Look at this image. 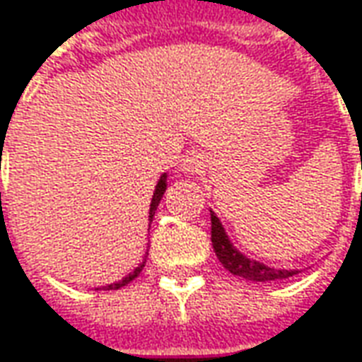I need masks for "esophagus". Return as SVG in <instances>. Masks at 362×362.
Here are the masks:
<instances>
[{"label": "esophagus", "mask_w": 362, "mask_h": 362, "mask_svg": "<svg viewBox=\"0 0 362 362\" xmlns=\"http://www.w3.org/2000/svg\"><path fill=\"white\" fill-rule=\"evenodd\" d=\"M179 167L185 173H203V169H205V157L201 156V153H197V151H189L179 161Z\"/></svg>", "instance_id": "34e87169"}]
</instances>
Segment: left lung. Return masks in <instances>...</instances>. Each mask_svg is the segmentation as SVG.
<instances>
[{
  "instance_id": "8db88e82",
  "label": "left lung",
  "mask_w": 362,
  "mask_h": 362,
  "mask_svg": "<svg viewBox=\"0 0 362 362\" xmlns=\"http://www.w3.org/2000/svg\"><path fill=\"white\" fill-rule=\"evenodd\" d=\"M211 240H213V248L216 252V258L221 260L226 270L240 276L244 280L250 281H276L286 280L293 274H298V270H278V268H270L262 262L250 260L246 258L243 252H238L233 246V243L228 240V236L224 233L223 223L218 221V216L211 211Z\"/></svg>"
}]
</instances>
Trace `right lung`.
<instances>
[{
	"instance_id": "add662e5",
	"label": "right lung",
	"mask_w": 362,
	"mask_h": 362,
	"mask_svg": "<svg viewBox=\"0 0 362 362\" xmlns=\"http://www.w3.org/2000/svg\"><path fill=\"white\" fill-rule=\"evenodd\" d=\"M165 189H167V173H163V175L159 177V181H157V185H156V191H153V197H151V205H149V221H153V214H156L157 205H159L161 197H163V193H165ZM144 266H146V262H141L134 272H129L124 280L116 281V284H108V286H102V290H119V288H124L126 284H129V281L138 278L139 272L144 270Z\"/></svg>"
}]
</instances>
